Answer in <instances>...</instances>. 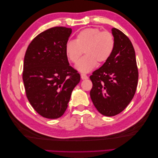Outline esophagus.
Returning <instances> with one entry per match:
<instances>
[{
    "instance_id": "34e87169",
    "label": "esophagus",
    "mask_w": 158,
    "mask_h": 158,
    "mask_svg": "<svg viewBox=\"0 0 158 158\" xmlns=\"http://www.w3.org/2000/svg\"><path fill=\"white\" fill-rule=\"evenodd\" d=\"M81 78L82 79H87L88 78V77L85 75V74H81Z\"/></svg>"
}]
</instances>
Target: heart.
<instances>
[{"instance_id":"heart-1","label":"heart","mask_w":158,"mask_h":158,"mask_svg":"<svg viewBox=\"0 0 158 158\" xmlns=\"http://www.w3.org/2000/svg\"><path fill=\"white\" fill-rule=\"evenodd\" d=\"M115 45V38L111 32L89 28L80 31L75 41L66 43L65 53L70 62L77 63L84 51L86 56L77 64L76 69L86 73L94 69L97 63L106 62L113 54Z\"/></svg>"}]
</instances>
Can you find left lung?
<instances>
[{"label": "left lung", "mask_w": 158, "mask_h": 158, "mask_svg": "<svg viewBox=\"0 0 158 158\" xmlns=\"http://www.w3.org/2000/svg\"><path fill=\"white\" fill-rule=\"evenodd\" d=\"M115 41L111 56L89 77L90 97L100 113L114 116L126 109L135 94L139 72L135 49L127 36L112 28Z\"/></svg>", "instance_id": "left-lung-1"}]
</instances>
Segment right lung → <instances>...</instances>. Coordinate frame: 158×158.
I'll list each match as a JSON object with an SVG mask.
<instances>
[{
  "instance_id": "obj_1",
  "label": "right lung",
  "mask_w": 158,
  "mask_h": 158,
  "mask_svg": "<svg viewBox=\"0 0 158 158\" xmlns=\"http://www.w3.org/2000/svg\"><path fill=\"white\" fill-rule=\"evenodd\" d=\"M72 29L53 27L40 33L26 52L23 81L28 101L40 115L61 117L80 75L69 65L65 53Z\"/></svg>"
}]
</instances>
